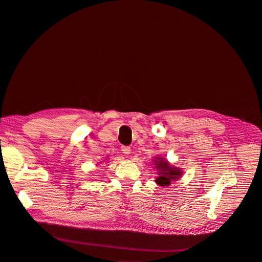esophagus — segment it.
Wrapping results in <instances>:
<instances>
[{
	"label": "esophagus",
	"mask_w": 262,
	"mask_h": 262,
	"mask_svg": "<svg viewBox=\"0 0 262 262\" xmlns=\"http://www.w3.org/2000/svg\"><path fill=\"white\" fill-rule=\"evenodd\" d=\"M121 150H122V153L125 155H129L131 153V148L129 146H122Z\"/></svg>",
	"instance_id": "esophagus-1"
}]
</instances>
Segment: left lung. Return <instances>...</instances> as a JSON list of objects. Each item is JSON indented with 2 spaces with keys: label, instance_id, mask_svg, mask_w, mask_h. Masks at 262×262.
<instances>
[{
  "label": "left lung",
  "instance_id": "left-lung-1",
  "mask_svg": "<svg viewBox=\"0 0 262 262\" xmlns=\"http://www.w3.org/2000/svg\"><path fill=\"white\" fill-rule=\"evenodd\" d=\"M153 163L155 168L158 170V177L155 180L157 185L163 187L169 186L172 181L178 180L182 175L181 168L173 167V166L169 165L167 160H164L163 157H155Z\"/></svg>",
  "mask_w": 262,
  "mask_h": 262
}]
</instances>
